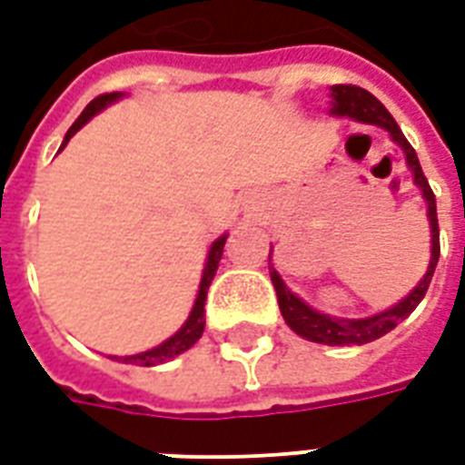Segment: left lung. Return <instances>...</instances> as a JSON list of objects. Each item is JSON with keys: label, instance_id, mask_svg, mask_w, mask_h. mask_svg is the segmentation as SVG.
Masks as SVG:
<instances>
[{"label": "left lung", "instance_id": "obj_1", "mask_svg": "<svg viewBox=\"0 0 465 465\" xmlns=\"http://www.w3.org/2000/svg\"><path fill=\"white\" fill-rule=\"evenodd\" d=\"M331 98H334V108L331 114L337 116H349L357 118V121H364V124H376L386 128L396 143L404 148L406 163L413 171V183L423 191V198L429 203V220H431V262H429V270L423 274V280L416 287H413L409 297H404L401 302L391 307V310L381 312L376 317H367V320H337V317H330V314H320L317 310H312L307 304L294 297L284 282L280 280V274L270 272L274 284V292H277V302H280V312H282L284 322L292 327L300 337L312 341H320V344H367V341H374L379 337H384L386 331H391L399 324L404 322L409 314H411L419 302L423 300V294L431 284L433 270H436V262H439V255H441V242H439V218H436V195H433L431 185L426 181V175L421 171V163L416 158V151L411 148V143L406 141V135L401 134V128L394 121V116L384 108V104L376 96H371L367 89L361 86H351V84H337L331 86Z\"/></svg>", "mask_w": 465, "mask_h": 465}]
</instances>
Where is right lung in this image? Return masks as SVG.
I'll return each mask as SVG.
<instances>
[{
  "label": "right lung",
  "instance_id": "1",
  "mask_svg": "<svg viewBox=\"0 0 465 465\" xmlns=\"http://www.w3.org/2000/svg\"><path fill=\"white\" fill-rule=\"evenodd\" d=\"M118 96H121V94H101V96L94 98L89 106L84 108V114H81V116L74 121V125H71L69 131H66V138H64L61 148L69 143L71 135L76 134L81 125L86 124V121L94 116V114H98V111L106 106V104H111V101H116ZM225 240H228L225 235L218 237V240L213 242V247H210L208 262H205V270H203V280H200L198 300H195V307H193L188 322H185L181 330L173 334L171 340H165L163 344H158V347L148 349V351H143V354H134V357H121V361H124V364L155 367V364H163V361H168V359L183 354L185 349H191L193 344L200 340V334H203V330H205V297H208V287H210V282H213V277H215V270H218L220 257H223V247H225ZM111 359H118V357H111Z\"/></svg>",
  "mask_w": 465,
  "mask_h": 465
}]
</instances>
